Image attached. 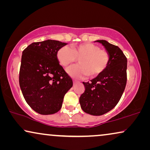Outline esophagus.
Segmentation results:
<instances>
[{
    "instance_id": "34e87169",
    "label": "esophagus",
    "mask_w": 150,
    "mask_h": 150,
    "mask_svg": "<svg viewBox=\"0 0 150 150\" xmlns=\"http://www.w3.org/2000/svg\"><path fill=\"white\" fill-rule=\"evenodd\" d=\"M78 83V81H76V80H73V84L74 85H75L76 83Z\"/></svg>"
}]
</instances>
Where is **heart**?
<instances>
[{"mask_svg":"<svg viewBox=\"0 0 150 150\" xmlns=\"http://www.w3.org/2000/svg\"><path fill=\"white\" fill-rule=\"evenodd\" d=\"M57 58L63 67H67L79 59V65L67 69V73L74 79H82L87 76L94 78L102 74L108 67L110 55L92 43H84L72 48L65 46L57 51Z\"/></svg>","mask_w":150,"mask_h":150,"instance_id":"heart-1","label":"heart"}]
</instances>
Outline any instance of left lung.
<instances>
[{"mask_svg": "<svg viewBox=\"0 0 150 150\" xmlns=\"http://www.w3.org/2000/svg\"><path fill=\"white\" fill-rule=\"evenodd\" d=\"M110 55L108 67L91 82L84 83L85 92L79 98L86 113L99 116L112 110L124 93L127 81V59L118 46L106 40H97Z\"/></svg>", "mask_w": 150, "mask_h": 150, "instance_id": "obj_1", "label": "left lung"}]
</instances>
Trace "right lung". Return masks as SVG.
<instances>
[{
  "instance_id": "add662e5",
  "label": "right lung",
  "mask_w": 150,
  "mask_h": 150,
  "mask_svg": "<svg viewBox=\"0 0 150 150\" xmlns=\"http://www.w3.org/2000/svg\"><path fill=\"white\" fill-rule=\"evenodd\" d=\"M67 44L48 40L34 42L22 52L19 83L27 104L41 115L56 113L73 82L59 65L57 53Z\"/></svg>"
}]
</instances>
